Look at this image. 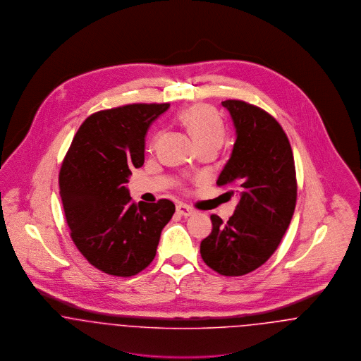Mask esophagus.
Here are the masks:
<instances>
[{"mask_svg": "<svg viewBox=\"0 0 361 361\" xmlns=\"http://www.w3.org/2000/svg\"><path fill=\"white\" fill-rule=\"evenodd\" d=\"M177 212L180 215H183V216H190V215H193L195 209L192 207L185 206V204H178L177 206Z\"/></svg>", "mask_w": 361, "mask_h": 361, "instance_id": "esophagus-1", "label": "esophagus"}]
</instances>
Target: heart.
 Wrapping results in <instances>:
<instances>
[{"label":"heart","mask_w":361,"mask_h":361,"mask_svg":"<svg viewBox=\"0 0 361 361\" xmlns=\"http://www.w3.org/2000/svg\"><path fill=\"white\" fill-rule=\"evenodd\" d=\"M181 121L188 128L189 134L199 146L202 147H221L224 143L226 128L224 121L216 114V111L204 104H197L188 108ZM162 137V133H158L153 139V146H155Z\"/></svg>","instance_id":"1"}]
</instances>
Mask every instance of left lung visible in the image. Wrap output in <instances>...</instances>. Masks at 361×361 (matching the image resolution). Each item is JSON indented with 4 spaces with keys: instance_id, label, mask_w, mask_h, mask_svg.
I'll return each instance as SVG.
<instances>
[{
    "instance_id": "left-lung-1",
    "label": "left lung",
    "mask_w": 361,
    "mask_h": 361,
    "mask_svg": "<svg viewBox=\"0 0 361 361\" xmlns=\"http://www.w3.org/2000/svg\"><path fill=\"white\" fill-rule=\"evenodd\" d=\"M222 105L237 139L216 184L238 188L240 202L226 224L211 215L212 231L200 255L219 275L243 276L265 264L286 234L296 204V173L290 140L272 115L240 100Z\"/></svg>"
}]
</instances>
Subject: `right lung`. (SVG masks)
<instances>
[{
  "mask_svg": "<svg viewBox=\"0 0 361 361\" xmlns=\"http://www.w3.org/2000/svg\"><path fill=\"white\" fill-rule=\"evenodd\" d=\"M171 104H128L90 115L73 137L59 172L70 237L81 255L112 276L139 274L154 259L171 200L134 203L127 189L145 162L149 126Z\"/></svg>",
  "mask_w": 361,
  "mask_h": 361,
  "instance_id": "add662e5",
  "label": "right lung"
}]
</instances>
